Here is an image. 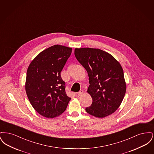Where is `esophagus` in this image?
Instances as JSON below:
<instances>
[{
    "instance_id": "esophagus-1",
    "label": "esophagus",
    "mask_w": 154,
    "mask_h": 154,
    "mask_svg": "<svg viewBox=\"0 0 154 154\" xmlns=\"http://www.w3.org/2000/svg\"><path fill=\"white\" fill-rule=\"evenodd\" d=\"M83 91L82 90H80L79 92H78V94H77V95H78V96H81L82 94H83Z\"/></svg>"
}]
</instances>
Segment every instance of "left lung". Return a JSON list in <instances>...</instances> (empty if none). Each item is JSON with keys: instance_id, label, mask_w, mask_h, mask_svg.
Masks as SVG:
<instances>
[{"instance_id": "obj_1", "label": "left lung", "mask_w": 154, "mask_h": 154, "mask_svg": "<svg viewBox=\"0 0 154 154\" xmlns=\"http://www.w3.org/2000/svg\"><path fill=\"white\" fill-rule=\"evenodd\" d=\"M74 55L88 72V93L92 98L88 114L104 118L114 112L124 97L126 85L124 71L117 60L100 49L75 48Z\"/></svg>"}]
</instances>
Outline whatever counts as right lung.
Here are the masks:
<instances>
[{
	"label": "right lung",
	"mask_w": 154,
	"mask_h": 154,
	"mask_svg": "<svg viewBox=\"0 0 154 154\" xmlns=\"http://www.w3.org/2000/svg\"><path fill=\"white\" fill-rule=\"evenodd\" d=\"M72 49L55 45L40 52L28 67L25 84L26 95L38 113L46 118L62 114L71 99L66 95L60 72Z\"/></svg>",
	"instance_id": "1"
}]
</instances>
